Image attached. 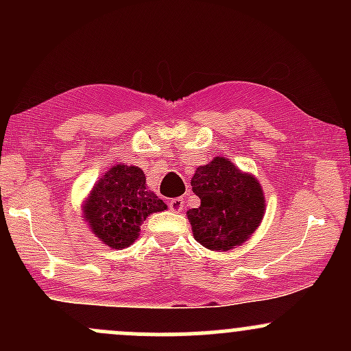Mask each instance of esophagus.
Returning a JSON list of instances; mask_svg holds the SVG:
<instances>
[{
	"label": "esophagus",
	"instance_id": "34e87169",
	"mask_svg": "<svg viewBox=\"0 0 351 351\" xmlns=\"http://www.w3.org/2000/svg\"><path fill=\"white\" fill-rule=\"evenodd\" d=\"M183 206H184V203H183V199H181V198L170 199V209H171V211L180 213L181 209H183Z\"/></svg>",
	"mask_w": 351,
	"mask_h": 351
}]
</instances>
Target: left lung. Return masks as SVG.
<instances>
[{
  "mask_svg": "<svg viewBox=\"0 0 351 351\" xmlns=\"http://www.w3.org/2000/svg\"><path fill=\"white\" fill-rule=\"evenodd\" d=\"M191 186L201 204L188 209L186 216L195 239L209 251H231L263 223L265 196L259 180L226 156L196 168Z\"/></svg>",
  "mask_w": 351,
  "mask_h": 351,
  "instance_id": "left-lung-1",
  "label": "left lung"
}]
</instances>
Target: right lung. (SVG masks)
Returning <instances> with one entry per match:
<instances>
[{"mask_svg": "<svg viewBox=\"0 0 351 351\" xmlns=\"http://www.w3.org/2000/svg\"><path fill=\"white\" fill-rule=\"evenodd\" d=\"M165 209L167 204L147 188L142 168L119 163L90 189L84 199L82 216L104 244L125 249L138 239L143 221Z\"/></svg>", "mask_w": 351, "mask_h": 351, "instance_id": "1", "label": "right lung"}]
</instances>
